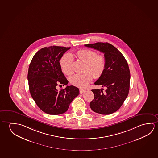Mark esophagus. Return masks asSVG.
<instances>
[{
	"label": "esophagus",
	"mask_w": 158,
	"mask_h": 158,
	"mask_svg": "<svg viewBox=\"0 0 158 158\" xmlns=\"http://www.w3.org/2000/svg\"><path fill=\"white\" fill-rule=\"evenodd\" d=\"M79 91H80V94H83V93L85 92V90L83 89H80V90H79Z\"/></svg>",
	"instance_id": "obj_1"
}]
</instances>
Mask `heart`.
<instances>
[{"label": "heart", "instance_id": "b5f03b06", "mask_svg": "<svg viewBox=\"0 0 158 158\" xmlns=\"http://www.w3.org/2000/svg\"><path fill=\"white\" fill-rule=\"evenodd\" d=\"M76 56L80 61L86 64L85 70L88 72L83 74L73 75L70 78V82L78 88H85L92 81L93 77L98 79L102 76L106 66V60L103 55H97L96 51L89 49L79 50L76 52ZM73 60L74 58L71 54L66 53L60 61L62 70L66 75H70L73 72Z\"/></svg>", "mask_w": 158, "mask_h": 158}]
</instances>
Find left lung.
I'll list each match as a JSON object with an SVG mask.
<instances>
[{"mask_svg":"<svg viewBox=\"0 0 158 158\" xmlns=\"http://www.w3.org/2000/svg\"><path fill=\"white\" fill-rule=\"evenodd\" d=\"M85 46L104 53L106 66L102 76L95 83L104 89H93L94 98L90 107L94 112L103 114H112L121 107L128 96L130 72L124 56L112 44L96 43Z\"/></svg>","mask_w":158,"mask_h":158,"instance_id":"1","label":"left lung"}]
</instances>
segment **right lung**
Returning a JSON list of instances; mask_svg holds the SVG:
<instances>
[{"instance_id": "obj_1", "label": "right lung", "mask_w": 158, "mask_h": 158, "mask_svg": "<svg viewBox=\"0 0 158 158\" xmlns=\"http://www.w3.org/2000/svg\"><path fill=\"white\" fill-rule=\"evenodd\" d=\"M70 48H43L34 55L29 64L27 77L29 91L36 105L47 114L58 115L67 112L70 103L79 94V89L73 85L57 89L59 84H68L60 61Z\"/></svg>"}]
</instances>
